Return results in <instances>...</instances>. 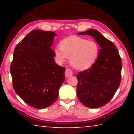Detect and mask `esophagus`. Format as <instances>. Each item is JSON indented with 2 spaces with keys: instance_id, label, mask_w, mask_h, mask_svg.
Masks as SVG:
<instances>
[{
  "instance_id": "34e87169",
  "label": "esophagus",
  "mask_w": 134,
  "mask_h": 134,
  "mask_svg": "<svg viewBox=\"0 0 134 134\" xmlns=\"http://www.w3.org/2000/svg\"><path fill=\"white\" fill-rule=\"evenodd\" d=\"M72 71L70 69H66L65 71V76L66 77H70L72 76Z\"/></svg>"
}]
</instances>
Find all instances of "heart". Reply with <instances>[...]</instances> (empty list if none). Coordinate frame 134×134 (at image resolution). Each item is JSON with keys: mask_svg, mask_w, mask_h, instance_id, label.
Segmentation results:
<instances>
[{"mask_svg": "<svg viewBox=\"0 0 134 134\" xmlns=\"http://www.w3.org/2000/svg\"><path fill=\"white\" fill-rule=\"evenodd\" d=\"M60 47L54 49L58 62H64L67 57L72 67L85 70L92 66L99 54V47L93 41H87L77 36H70L61 41Z\"/></svg>", "mask_w": 134, "mask_h": 134, "instance_id": "heart-1", "label": "heart"}]
</instances>
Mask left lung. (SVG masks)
<instances>
[{
    "mask_svg": "<svg viewBox=\"0 0 134 134\" xmlns=\"http://www.w3.org/2000/svg\"><path fill=\"white\" fill-rule=\"evenodd\" d=\"M78 34L92 36L101 48L94 64L77 76V95L86 107H100L112 99L121 83V57L113 42L99 31L90 29Z\"/></svg>",
    "mask_w": 134,
    "mask_h": 134,
    "instance_id": "obj_1",
    "label": "left lung"
}]
</instances>
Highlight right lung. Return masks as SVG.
<instances>
[{
	"mask_svg": "<svg viewBox=\"0 0 134 134\" xmlns=\"http://www.w3.org/2000/svg\"><path fill=\"white\" fill-rule=\"evenodd\" d=\"M56 35L32 31L15 48L10 67L13 89L33 108L44 109L55 102L64 81L65 69L56 64L51 49Z\"/></svg>",
	"mask_w": 134,
	"mask_h": 134,
	"instance_id": "obj_1",
	"label": "right lung"
}]
</instances>
